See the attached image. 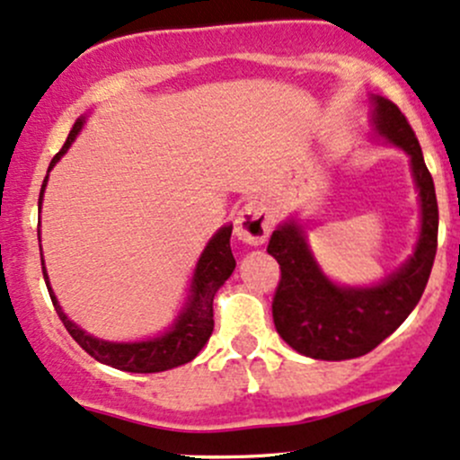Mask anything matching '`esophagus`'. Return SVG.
Returning <instances> with one entry per match:
<instances>
[{"mask_svg":"<svg viewBox=\"0 0 460 460\" xmlns=\"http://www.w3.org/2000/svg\"><path fill=\"white\" fill-rule=\"evenodd\" d=\"M271 232V219L268 210L259 201H250L239 210L234 219L236 239L248 245H263Z\"/></svg>","mask_w":460,"mask_h":460,"instance_id":"34e87169","label":"esophagus"}]
</instances>
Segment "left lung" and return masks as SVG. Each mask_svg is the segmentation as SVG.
<instances>
[{
	"label": "left lung",
	"instance_id": "obj_1",
	"mask_svg": "<svg viewBox=\"0 0 460 460\" xmlns=\"http://www.w3.org/2000/svg\"><path fill=\"white\" fill-rule=\"evenodd\" d=\"M370 102L375 136L410 157L421 208L412 256L379 283L350 288L324 274L298 219L283 221L271 232L268 245L280 265V283L271 303L276 331L300 355L327 362L359 358L382 344L421 300L437 254V192L417 136L388 98L370 96Z\"/></svg>",
	"mask_w": 460,
	"mask_h": 460
}]
</instances>
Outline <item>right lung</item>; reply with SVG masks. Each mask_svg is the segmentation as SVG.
Instances as JSON below:
<instances>
[{"mask_svg":"<svg viewBox=\"0 0 460 460\" xmlns=\"http://www.w3.org/2000/svg\"><path fill=\"white\" fill-rule=\"evenodd\" d=\"M83 125H85V116H81L74 122L66 145H63V149L52 157L48 172H50L54 169V164L66 155L67 149L72 146V142L76 140L78 131L83 129ZM46 184L48 175L46 180H43L41 195H39V210H41ZM37 232L41 234V230ZM230 234L232 226H224V228H219L212 234L208 245L201 252L199 261H197V268L192 271L189 300H186L184 307L177 314L175 323H172L164 333L157 335V338L140 340V342H107V340L93 338V335L83 331L78 324H74L66 315V311L61 309V305H58L57 296H54L41 254L43 279H46L48 291H50L54 309H57L61 323L66 324L67 333H70L72 338L81 344V349H85L93 359H98V362L107 364V367L111 368L127 370V373H160V370L181 367V364L195 359L197 353H199V350L204 349V344L208 342L212 329H215V320H212V300H215L217 289L230 279V274L236 268V261L230 250ZM39 241H41V236H39Z\"/></svg>","mask_w":460,"mask_h":460,"instance_id":"1","label":"right lung"}]
</instances>
